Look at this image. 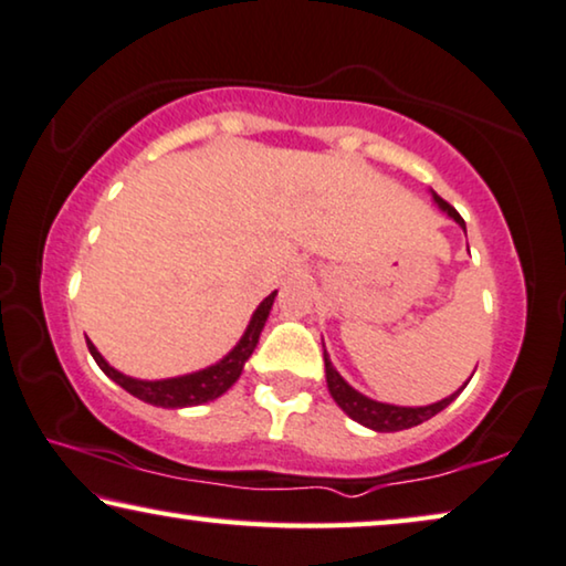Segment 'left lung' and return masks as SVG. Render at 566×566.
<instances>
[{
	"label": "left lung",
	"instance_id": "8db88e82",
	"mask_svg": "<svg viewBox=\"0 0 566 566\" xmlns=\"http://www.w3.org/2000/svg\"><path fill=\"white\" fill-rule=\"evenodd\" d=\"M436 205L441 207V210L449 214L451 220H457L461 228H464L467 233V226H464V218L453 210V207L441 200L439 195H433ZM323 359H325V381H328V389H331V397L338 402V408L346 412L348 418H354L356 423H361L366 428H371V431H379V433H392V431H405V428H412V426H420L426 423V420H431L436 412H441L443 408H449V405L457 400L459 392L464 387L459 389V392H453L449 397H443L441 402H433V405H423V408H400V405H387V402H377L371 400V397H366L361 392H356V389L348 385V381L340 377L336 371V366L331 364V356L328 352H323ZM472 379V377H469Z\"/></svg>",
	"mask_w": 566,
	"mask_h": 566
}]
</instances>
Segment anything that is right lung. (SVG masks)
Segmentation results:
<instances>
[{
	"label": "right lung",
	"instance_id": "1",
	"mask_svg": "<svg viewBox=\"0 0 566 566\" xmlns=\"http://www.w3.org/2000/svg\"><path fill=\"white\" fill-rule=\"evenodd\" d=\"M274 297H276V292L269 294V297L256 307L249 328H245L241 340L233 346V352H230L228 356H222L218 364L207 366V369H200V371L185 374V377L156 379V381L133 379V377H127V374L113 369V366L102 359V354L94 348L92 340H86V346H90V354L94 356V361H97L99 369L105 371L109 379L117 381L123 389H127L133 397H138V400L156 405V408H171V410L174 408H192V405H202V402L214 400V397L228 392V389L235 385V379L241 377V371H243V364L249 361V356L253 354V348H256V344H259V336H261V331H264V323L269 317V310H272V305H274Z\"/></svg>",
	"mask_w": 566,
	"mask_h": 566
}]
</instances>
